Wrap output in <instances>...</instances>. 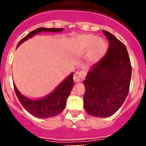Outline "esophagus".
<instances>
[{
	"label": "esophagus",
	"instance_id": "obj_1",
	"mask_svg": "<svg viewBox=\"0 0 146 146\" xmlns=\"http://www.w3.org/2000/svg\"><path fill=\"white\" fill-rule=\"evenodd\" d=\"M85 77V73L82 72H77L74 73V77H73V79H74V82H79L82 81V80H83V78Z\"/></svg>",
	"mask_w": 146,
	"mask_h": 146
}]
</instances>
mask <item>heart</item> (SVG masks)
Here are the masks:
<instances>
[{
    "label": "heart",
    "mask_w": 146,
    "mask_h": 146,
    "mask_svg": "<svg viewBox=\"0 0 146 146\" xmlns=\"http://www.w3.org/2000/svg\"><path fill=\"white\" fill-rule=\"evenodd\" d=\"M76 46L80 51L88 50L87 58L89 61L96 62L103 57L107 50L104 40L91 34L82 35L76 39Z\"/></svg>",
    "instance_id": "b5f03b06"
}]
</instances>
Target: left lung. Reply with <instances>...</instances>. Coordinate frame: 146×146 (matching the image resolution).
Masks as SVG:
<instances>
[{
    "label": "left lung",
    "mask_w": 146,
    "mask_h": 146,
    "mask_svg": "<svg viewBox=\"0 0 146 146\" xmlns=\"http://www.w3.org/2000/svg\"><path fill=\"white\" fill-rule=\"evenodd\" d=\"M102 32L108 39L109 48L83 81V101L89 115L105 118L114 114L124 102L129 90L131 66L125 45L112 33Z\"/></svg>",
    "instance_id": "obj_1"
}]
</instances>
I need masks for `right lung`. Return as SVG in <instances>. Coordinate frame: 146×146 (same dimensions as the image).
Segmentation results:
<instances>
[{
    "instance_id": "right-lung-1",
    "label": "right lung",
    "mask_w": 146,
    "mask_h": 146,
    "mask_svg": "<svg viewBox=\"0 0 146 146\" xmlns=\"http://www.w3.org/2000/svg\"><path fill=\"white\" fill-rule=\"evenodd\" d=\"M62 31H63V28H38L28 33L26 36L22 38L17 44V47H19L23 42L28 40V38H31L40 32H59ZM73 74L74 73H72L58 86L55 91L42 99L33 100V99L25 97L18 91L15 85L14 84L15 94L22 105L28 113L33 115V116L39 118H47L55 116L61 113L65 108L66 99L69 97L71 91L74 84V80H73Z\"/></svg>"
}]
</instances>
